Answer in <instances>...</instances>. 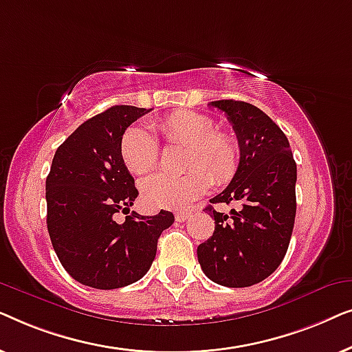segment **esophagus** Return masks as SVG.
<instances>
[{
  "label": "esophagus",
  "instance_id": "esophagus-1",
  "mask_svg": "<svg viewBox=\"0 0 352 352\" xmlns=\"http://www.w3.org/2000/svg\"><path fill=\"white\" fill-rule=\"evenodd\" d=\"M189 216H190V213H187V211H176L175 213V218L177 223H184V221L189 219Z\"/></svg>",
  "mask_w": 352,
  "mask_h": 352
}]
</instances>
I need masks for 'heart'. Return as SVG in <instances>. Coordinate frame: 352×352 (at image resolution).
I'll return each instance as SVG.
<instances>
[{
	"instance_id": "heart-1",
	"label": "heart",
	"mask_w": 352,
	"mask_h": 352,
	"mask_svg": "<svg viewBox=\"0 0 352 352\" xmlns=\"http://www.w3.org/2000/svg\"><path fill=\"white\" fill-rule=\"evenodd\" d=\"M157 129L168 146L184 147L181 176L157 173L141 182V200L148 210H184L210 189L211 181L223 186L234 179L242 151L232 134L216 131L213 118L179 110L158 120ZM158 144L141 124L124 129L120 158L131 175H146L158 163Z\"/></svg>"
}]
</instances>
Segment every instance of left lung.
<instances>
[{
    "label": "left lung",
    "mask_w": 352,
    "mask_h": 352,
    "mask_svg": "<svg viewBox=\"0 0 352 352\" xmlns=\"http://www.w3.org/2000/svg\"><path fill=\"white\" fill-rule=\"evenodd\" d=\"M237 134L242 158L229 186L210 204L239 201L242 208L219 213L208 205L214 232L197 248L205 276L230 288L252 287L280 266L296 214V163L288 139L263 110L243 100L210 102Z\"/></svg>",
    "instance_id": "left-lung-1"
}]
</instances>
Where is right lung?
Masks as SVG:
<instances>
[{"label": "right lung", "mask_w": 352, "mask_h": 352, "mask_svg": "<svg viewBox=\"0 0 352 352\" xmlns=\"http://www.w3.org/2000/svg\"><path fill=\"white\" fill-rule=\"evenodd\" d=\"M151 112L113 105L86 120L52 158L46 177L47 232L59 261L83 285L113 290L138 282L155 259L162 232L175 223L171 211L129 213L139 192L120 158V139L129 124Z\"/></svg>", "instance_id": "1"}]
</instances>
